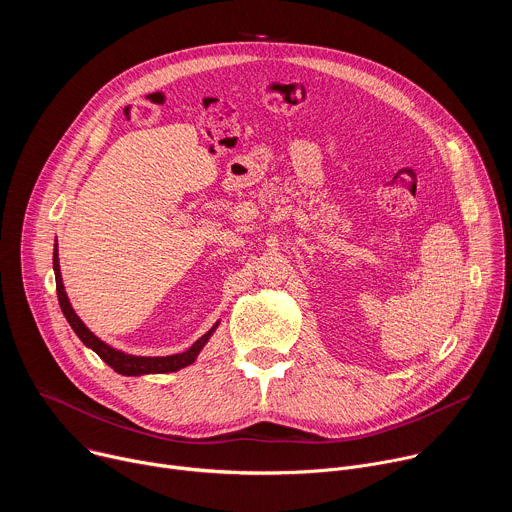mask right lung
<instances>
[{
	"label": "right lung",
	"mask_w": 512,
	"mask_h": 512,
	"mask_svg": "<svg viewBox=\"0 0 512 512\" xmlns=\"http://www.w3.org/2000/svg\"><path fill=\"white\" fill-rule=\"evenodd\" d=\"M52 265H54V277H56V296H58V304H60V310L66 318V322L70 324V328L75 330V334L81 338V342L91 348L93 352H97L109 367L119 373V375H125V377H141V375H162V373H176L184 367H188V364H192L200 350L206 346V342L210 340V336L216 332L218 324H221V320H218L206 334H202L186 352H180V354H170V356H135V354H127L123 350H117L113 346H109L107 342H103L99 336H95L87 326L85 322L77 316V312L72 310L70 306V300L66 296L64 291V283H62V275H60V263H58V251H54V259H52Z\"/></svg>",
	"instance_id": "1"
}]
</instances>
